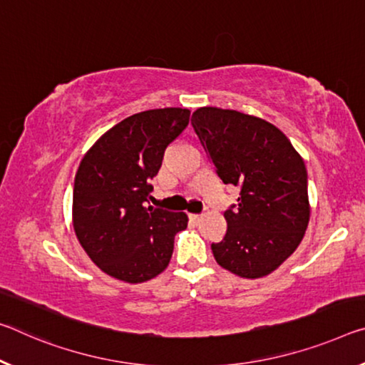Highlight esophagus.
<instances>
[{
    "instance_id": "1",
    "label": "esophagus",
    "mask_w": 365,
    "mask_h": 365,
    "mask_svg": "<svg viewBox=\"0 0 365 365\" xmlns=\"http://www.w3.org/2000/svg\"><path fill=\"white\" fill-rule=\"evenodd\" d=\"M201 219H203V216H201V214H190V221L195 222V224H198Z\"/></svg>"
}]
</instances>
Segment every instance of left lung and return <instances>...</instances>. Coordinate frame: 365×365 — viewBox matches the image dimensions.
I'll list each match as a JSON object with an SVG mask.
<instances>
[{
	"label": "left lung",
	"instance_id": "left-lung-1",
	"mask_svg": "<svg viewBox=\"0 0 365 365\" xmlns=\"http://www.w3.org/2000/svg\"><path fill=\"white\" fill-rule=\"evenodd\" d=\"M192 125L224 183L240 187L224 212L227 232L211 250L247 279L273 273L296 252L310 219L307 169L274 125L237 110L201 107Z\"/></svg>",
	"mask_w": 365,
	"mask_h": 365
}]
</instances>
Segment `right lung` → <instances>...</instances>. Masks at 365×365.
<instances>
[{
  "instance_id": "right-lung-1",
  "label": "right lung",
  "mask_w": 365,
  "mask_h": 365,
  "mask_svg": "<svg viewBox=\"0 0 365 365\" xmlns=\"http://www.w3.org/2000/svg\"><path fill=\"white\" fill-rule=\"evenodd\" d=\"M188 108L131 115L94 143L73 190V227L81 247L115 279L138 284L160 274L172 258L185 212L146 206L165 149L188 126Z\"/></svg>"
}]
</instances>
